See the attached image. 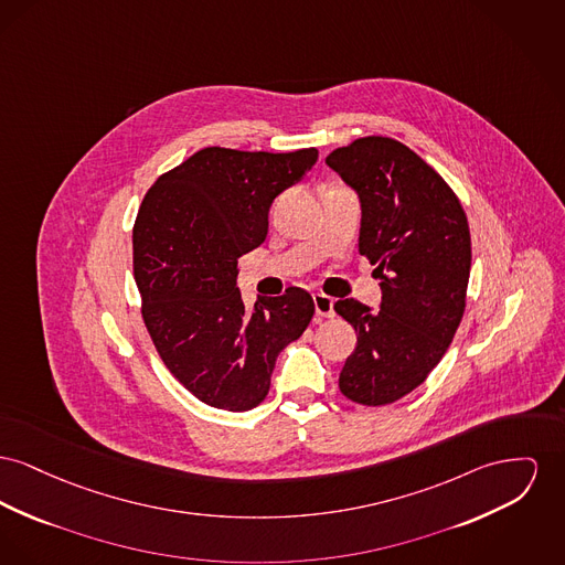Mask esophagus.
Instances as JSON below:
<instances>
[{"label": "esophagus", "instance_id": "34e87169", "mask_svg": "<svg viewBox=\"0 0 565 565\" xmlns=\"http://www.w3.org/2000/svg\"><path fill=\"white\" fill-rule=\"evenodd\" d=\"M313 305H316V316L318 318H332L334 316V300L327 295H313Z\"/></svg>", "mask_w": 565, "mask_h": 565}]
</instances>
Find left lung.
Instances as JSON below:
<instances>
[{"mask_svg":"<svg viewBox=\"0 0 565 565\" xmlns=\"http://www.w3.org/2000/svg\"><path fill=\"white\" fill-rule=\"evenodd\" d=\"M327 164L359 196V252L382 288L380 309L334 302L359 334L339 388L361 405H386L427 380L461 324L469 226L446 181L398 140L359 138L334 149Z\"/></svg>","mask_w":565,"mask_h":565,"instance_id":"1","label":"left lung"}]
</instances>
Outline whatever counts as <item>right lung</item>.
<instances>
[{
    "mask_svg": "<svg viewBox=\"0 0 565 565\" xmlns=\"http://www.w3.org/2000/svg\"><path fill=\"white\" fill-rule=\"evenodd\" d=\"M316 162L313 147H206L162 174L140 204L132 245L142 320L170 373L211 407H256L277 356L313 318L300 288L247 309L236 275L238 258L265 243L273 200Z\"/></svg>",
    "mask_w": 565,
    "mask_h": 565,
    "instance_id": "1",
    "label": "right lung"
}]
</instances>
